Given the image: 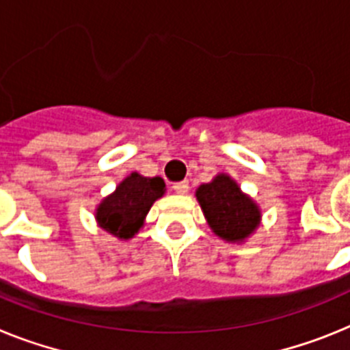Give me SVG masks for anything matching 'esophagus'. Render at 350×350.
I'll list each match as a JSON object with an SVG mask.
<instances>
[{
  "label": "esophagus",
  "instance_id": "1",
  "mask_svg": "<svg viewBox=\"0 0 350 350\" xmlns=\"http://www.w3.org/2000/svg\"><path fill=\"white\" fill-rule=\"evenodd\" d=\"M172 188H174L176 193L183 196V193L188 192V181H178V183L172 185Z\"/></svg>",
  "mask_w": 350,
  "mask_h": 350
}]
</instances>
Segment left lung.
<instances>
[{"label": "left lung", "mask_w": 350, "mask_h": 350, "mask_svg": "<svg viewBox=\"0 0 350 350\" xmlns=\"http://www.w3.org/2000/svg\"><path fill=\"white\" fill-rule=\"evenodd\" d=\"M196 197L208 226L226 241H245L259 227V206L241 192L230 176L218 174L211 183L200 185Z\"/></svg>", "instance_id": "8db88e82"}]
</instances>
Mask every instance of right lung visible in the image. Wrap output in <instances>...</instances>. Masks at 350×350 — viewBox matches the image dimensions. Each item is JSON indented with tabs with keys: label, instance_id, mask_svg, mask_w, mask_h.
I'll return each instance as SVG.
<instances>
[{
	"label": "right lung",
	"instance_id": "1",
	"mask_svg": "<svg viewBox=\"0 0 350 350\" xmlns=\"http://www.w3.org/2000/svg\"><path fill=\"white\" fill-rule=\"evenodd\" d=\"M165 193L162 178H144L132 172L96 208L98 226L120 239H130L144 226L153 202Z\"/></svg>",
	"mask_w": 350,
	"mask_h": 350
}]
</instances>
